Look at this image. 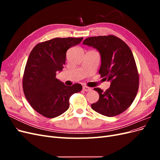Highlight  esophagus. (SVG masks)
Masks as SVG:
<instances>
[{"label": "esophagus", "instance_id": "esophagus-1", "mask_svg": "<svg viewBox=\"0 0 160 160\" xmlns=\"http://www.w3.org/2000/svg\"><path fill=\"white\" fill-rule=\"evenodd\" d=\"M83 90L85 91H90L91 90V88H89V87L84 85V86L83 87Z\"/></svg>", "mask_w": 160, "mask_h": 160}]
</instances>
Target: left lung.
<instances>
[{
    "label": "left lung",
    "instance_id": "8db88e82",
    "mask_svg": "<svg viewBox=\"0 0 160 160\" xmlns=\"http://www.w3.org/2000/svg\"><path fill=\"white\" fill-rule=\"evenodd\" d=\"M83 44L99 51L101 59L99 73L111 82L105 91L94 88L99 99L91 104L92 109L108 117L123 113L133 103L139 88L138 71L130 48L112 35L87 38Z\"/></svg>",
    "mask_w": 160,
    "mask_h": 160
}]
</instances>
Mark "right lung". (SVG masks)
<instances>
[{"label":"right lung","instance_id":"add662e5","mask_svg":"<svg viewBox=\"0 0 160 160\" xmlns=\"http://www.w3.org/2000/svg\"><path fill=\"white\" fill-rule=\"evenodd\" d=\"M83 38H55L35 46L28 58L22 77L26 98L37 112L54 118L69 108L70 97L82 89L79 83L67 86L56 78L65 64L66 52Z\"/></svg>","mask_w":160,"mask_h":160}]
</instances>
